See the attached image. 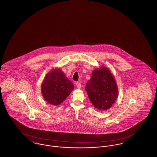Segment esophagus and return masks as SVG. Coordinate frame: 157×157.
<instances>
[{"mask_svg": "<svg viewBox=\"0 0 157 157\" xmlns=\"http://www.w3.org/2000/svg\"><path fill=\"white\" fill-rule=\"evenodd\" d=\"M76 86L78 89H80L81 87V84L79 82H77Z\"/></svg>", "mask_w": 157, "mask_h": 157, "instance_id": "obj_1", "label": "esophagus"}]
</instances>
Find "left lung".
<instances>
[{
	"mask_svg": "<svg viewBox=\"0 0 157 157\" xmlns=\"http://www.w3.org/2000/svg\"><path fill=\"white\" fill-rule=\"evenodd\" d=\"M85 90L94 106L100 111L111 108L118 95L116 81L110 71L104 67L93 71Z\"/></svg>",
	"mask_w": 157,
	"mask_h": 157,
	"instance_id": "left-lung-1",
	"label": "left lung"
}]
</instances>
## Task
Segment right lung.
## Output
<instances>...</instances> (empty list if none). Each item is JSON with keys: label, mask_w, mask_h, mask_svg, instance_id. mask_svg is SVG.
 <instances>
[{"label": "right lung", "mask_w": 157, "mask_h": 157, "mask_svg": "<svg viewBox=\"0 0 157 157\" xmlns=\"http://www.w3.org/2000/svg\"><path fill=\"white\" fill-rule=\"evenodd\" d=\"M74 88L72 82L60 69L50 72L42 82V94L48 103L57 105L63 101Z\"/></svg>", "instance_id": "1"}]
</instances>
